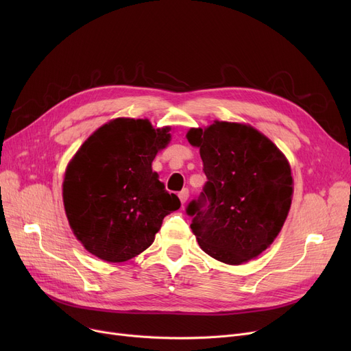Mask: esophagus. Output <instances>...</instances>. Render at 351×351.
Listing matches in <instances>:
<instances>
[{"mask_svg":"<svg viewBox=\"0 0 351 351\" xmlns=\"http://www.w3.org/2000/svg\"><path fill=\"white\" fill-rule=\"evenodd\" d=\"M178 196H179V199H180V202H182V205H185L188 197H189V189H188V188L182 189V191L178 193Z\"/></svg>","mask_w":351,"mask_h":351,"instance_id":"34e87169","label":"esophagus"}]
</instances>
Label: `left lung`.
<instances>
[{"label":"left lung","instance_id":"8db88e82","mask_svg":"<svg viewBox=\"0 0 351 351\" xmlns=\"http://www.w3.org/2000/svg\"><path fill=\"white\" fill-rule=\"evenodd\" d=\"M206 183L186 213L197 243L213 259L241 265L266 250L287 217L293 179L283 154L252 126L215 122L191 129Z\"/></svg>","mask_w":351,"mask_h":351}]
</instances>
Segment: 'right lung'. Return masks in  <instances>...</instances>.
<instances>
[{"instance_id":"add662e5","label":"right lung","mask_w":351,"mask_h":351,"mask_svg":"<svg viewBox=\"0 0 351 351\" xmlns=\"http://www.w3.org/2000/svg\"><path fill=\"white\" fill-rule=\"evenodd\" d=\"M169 128L146 119L118 118L101 126L68 165L64 206L84 247L118 263L149 247L166 215L180 208L152 172L158 151L171 141Z\"/></svg>"}]
</instances>
